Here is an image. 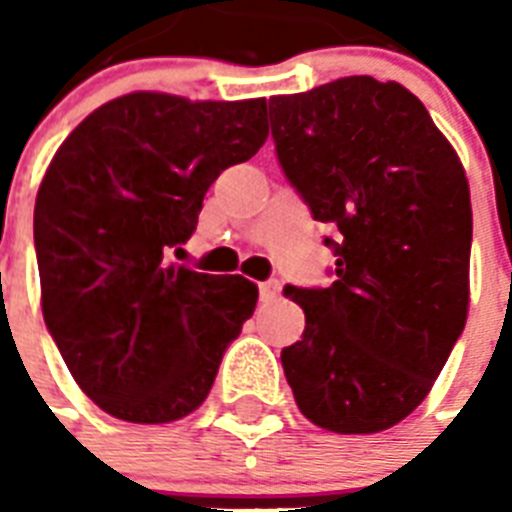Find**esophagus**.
I'll use <instances>...</instances> for the list:
<instances>
[{
  "instance_id": "1",
  "label": "esophagus",
  "mask_w": 512,
  "mask_h": 512,
  "mask_svg": "<svg viewBox=\"0 0 512 512\" xmlns=\"http://www.w3.org/2000/svg\"><path fill=\"white\" fill-rule=\"evenodd\" d=\"M279 297H281L279 281H265V284H260V300H263L265 305L276 303Z\"/></svg>"
}]
</instances>
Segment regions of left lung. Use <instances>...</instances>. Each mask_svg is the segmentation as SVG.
Masks as SVG:
<instances>
[{"label": "left lung", "mask_w": 512, "mask_h": 512, "mask_svg": "<svg viewBox=\"0 0 512 512\" xmlns=\"http://www.w3.org/2000/svg\"><path fill=\"white\" fill-rule=\"evenodd\" d=\"M271 132L313 220L335 225V281L287 287L303 340L281 350L297 409L342 436L380 433L433 388L470 305L465 167L420 98L342 76L276 95Z\"/></svg>", "instance_id": "left-lung-1"}]
</instances>
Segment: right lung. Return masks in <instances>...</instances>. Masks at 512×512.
I'll return each mask as SVG.
<instances>
[{"instance_id": "right-lung-1", "label": "right lung", "mask_w": 512, "mask_h": 512, "mask_svg": "<svg viewBox=\"0 0 512 512\" xmlns=\"http://www.w3.org/2000/svg\"><path fill=\"white\" fill-rule=\"evenodd\" d=\"M268 138L265 98L130 92L52 156L34 207L42 313L76 385L106 414L164 425L196 412L255 313L257 284L170 263L217 175Z\"/></svg>"}]
</instances>
